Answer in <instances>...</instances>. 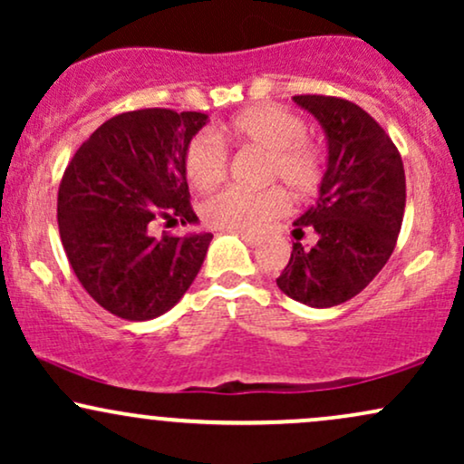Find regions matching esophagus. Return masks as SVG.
I'll use <instances>...</instances> for the list:
<instances>
[{
	"mask_svg": "<svg viewBox=\"0 0 464 464\" xmlns=\"http://www.w3.org/2000/svg\"><path fill=\"white\" fill-rule=\"evenodd\" d=\"M237 236H239V237H242V239H244V242H246V244H248V246H257V244H259V239H257V237H255V236H248V233H242V231H239V233H237Z\"/></svg>",
	"mask_w": 464,
	"mask_h": 464,
	"instance_id": "34e87169",
	"label": "esophagus"
}]
</instances>
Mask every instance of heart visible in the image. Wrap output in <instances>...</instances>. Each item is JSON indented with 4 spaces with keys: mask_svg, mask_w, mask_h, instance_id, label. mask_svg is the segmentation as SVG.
Listing matches in <instances>:
<instances>
[{
    "mask_svg": "<svg viewBox=\"0 0 464 464\" xmlns=\"http://www.w3.org/2000/svg\"><path fill=\"white\" fill-rule=\"evenodd\" d=\"M225 135L237 146L266 152L264 180L281 183L295 196H310L318 189L324 174L323 150L307 137V124L301 115L279 104H255L239 111L225 124ZM185 174L196 189H211L227 177L228 154L218 137H191L185 148ZM290 200L281 188L262 191L225 189L202 202L205 225L227 231H257L275 218L287 214Z\"/></svg>",
    "mask_w": 464,
    "mask_h": 464,
    "instance_id": "heart-1",
    "label": "heart"
}]
</instances>
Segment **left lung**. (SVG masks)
Returning <instances> with one entry per match:
<instances>
[{"instance_id": "8db88e82", "label": "left lung", "mask_w": 464, "mask_h": 464, "mask_svg": "<svg viewBox=\"0 0 464 464\" xmlns=\"http://www.w3.org/2000/svg\"><path fill=\"white\" fill-rule=\"evenodd\" d=\"M295 102L321 121L329 159L316 205L295 222L296 242L276 285L310 307H334L360 295L395 250L406 172L388 132L358 104L316 93ZM305 232L312 247L300 244Z\"/></svg>"}]
</instances>
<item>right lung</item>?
<instances>
[{"instance_id": "add662e5", "label": "right lung", "mask_w": 464, "mask_h": 464, "mask_svg": "<svg viewBox=\"0 0 464 464\" xmlns=\"http://www.w3.org/2000/svg\"><path fill=\"white\" fill-rule=\"evenodd\" d=\"M205 113L140 109L106 120L78 148L58 188V231L89 296L126 321H150L180 301L211 233L154 237L157 222H196L185 148Z\"/></svg>"}]
</instances>
